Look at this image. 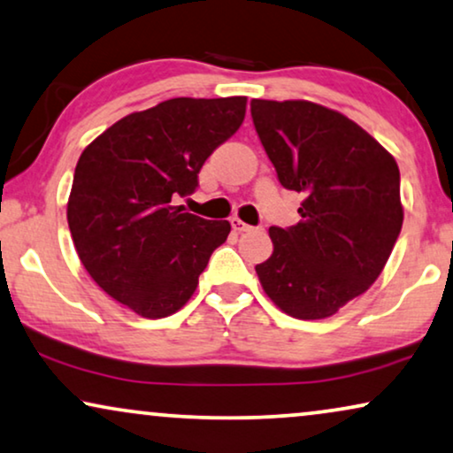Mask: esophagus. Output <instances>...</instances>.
<instances>
[{
  "label": "esophagus",
  "mask_w": 453,
  "mask_h": 453,
  "mask_svg": "<svg viewBox=\"0 0 453 453\" xmlns=\"http://www.w3.org/2000/svg\"><path fill=\"white\" fill-rule=\"evenodd\" d=\"M232 227H234V230H236L238 234L252 230V226H249V223H244L242 219H238V217H232Z\"/></svg>",
  "instance_id": "34e87169"
}]
</instances>
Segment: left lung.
<instances>
[{
  "label": "left lung",
  "instance_id": "obj_1",
  "mask_svg": "<svg viewBox=\"0 0 453 453\" xmlns=\"http://www.w3.org/2000/svg\"><path fill=\"white\" fill-rule=\"evenodd\" d=\"M252 122L283 188L304 192L300 221L269 227L257 265L265 294L294 319L335 315L381 275L403 209L395 159L343 113L312 101H250Z\"/></svg>",
  "mask_w": 453,
  "mask_h": 453
}]
</instances>
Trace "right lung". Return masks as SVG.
<instances>
[{
	"mask_svg": "<svg viewBox=\"0 0 453 453\" xmlns=\"http://www.w3.org/2000/svg\"><path fill=\"white\" fill-rule=\"evenodd\" d=\"M246 96H178L118 119L82 150L68 198L78 258L96 286L147 319L188 303L230 221L186 213L207 157L244 122Z\"/></svg>",
	"mask_w": 453,
	"mask_h": 453,
	"instance_id": "obj_1",
	"label": "right lung"
}]
</instances>
